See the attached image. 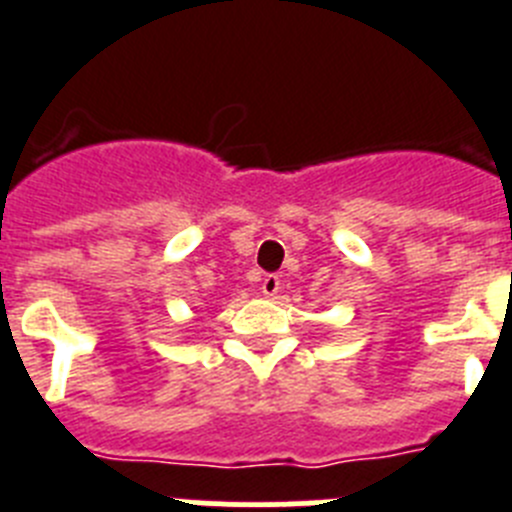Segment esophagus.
I'll use <instances>...</instances> for the list:
<instances>
[{
    "mask_svg": "<svg viewBox=\"0 0 512 512\" xmlns=\"http://www.w3.org/2000/svg\"><path fill=\"white\" fill-rule=\"evenodd\" d=\"M260 291L265 299H273L275 293L281 291V278H278V275H265V278H262Z\"/></svg>",
    "mask_w": 512,
    "mask_h": 512,
    "instance_id": "1",
    "label": "esophagus"
}]
</instances>
